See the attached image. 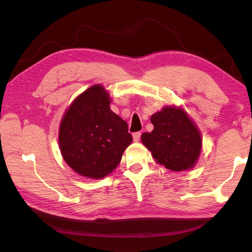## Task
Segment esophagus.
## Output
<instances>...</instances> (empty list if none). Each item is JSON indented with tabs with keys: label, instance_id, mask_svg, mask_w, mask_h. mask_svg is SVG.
<instances>
[{
	"label": "esophagus",
	"instance_id": "1",
	"mask_svg": "<svg viewBox=\"0 0 252 252\" xmlns=\"http://www.w3.org/2000/svg\"><path fill=\"white\" fill-rule=\"evenodd\" d=\"M141 132H134L133 134H132V138H133V141L134 142H139L140 141V139H141Z\"/></svg>",
	"mask_w": 252,
	"mask_h": 252
}]
</instances>
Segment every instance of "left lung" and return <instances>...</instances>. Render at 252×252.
Here are the masks:
<instances>
[{
	"mask_svg": "<svg viewBox=\"0 0 252 252\" xmlns=\"http://www.w3.org/2000/svg\"><path fill=\"white\" fill-rule=\"evenodd\" d=\"M150 121L154 130L144 132L141 140L156 162L172 171L191 169L201 154L202 138L186 111L166 106Z\"/></svg>",
	"mask_w": 252,
	"mask_h": 252,
	"instance_id": "8db88e82",
	"label": "left lung"
}]
</instances>
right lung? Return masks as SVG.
<instances>
[{
    "label": "right lung",
    "instance_id": "right-lung-1",
    "mask_svg": "<svg viewBox=\"0 0 252 252\" xmlns=\"http://www.w3.org/2000/svg\"><path fill=\"white\" fill-rule=\"evenodd\" d=\"M110 101L102 85H94L77 96L61 121V154L82 177L105 178L132 142L127 123L111 111Z\"/></svg>",
    "mask_w": 252,
    "mask_h": 252
}]
</instances>
